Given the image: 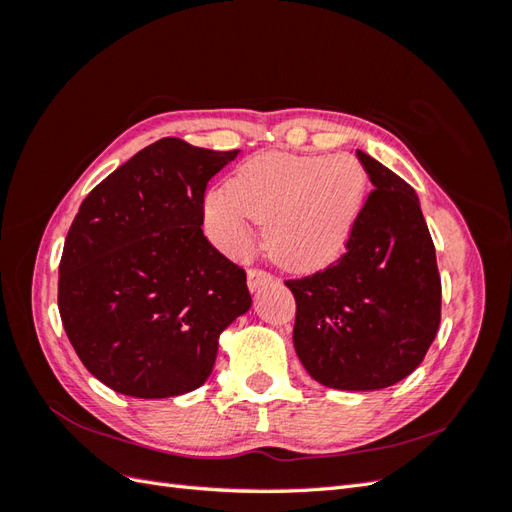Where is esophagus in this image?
I'll return each instance as SVG.
<instances>
[{"label":"esophagus","instance_id":"1","mask_svg":"<svg viewBox=\"0 0 512 512\" xmlns=\"http://www.w3.org/2000/svg\"><path fill=\"white\" fill-rule=\"evenodd\" d=\"M273 280H275V277L271 273H267V271H262V269H250V271H247V286H250L252 292L262 288V286L271 284Z\"/></svg>","mask_w":512,"mask_h":512}]
</instances>
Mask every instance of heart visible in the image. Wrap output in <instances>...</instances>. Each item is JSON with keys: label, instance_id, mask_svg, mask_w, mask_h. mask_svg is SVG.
<instances>
[{"label": "heart", "instance_id": "1", "mask_svg": "<svg viewBox=\"0 0 512 512\" xmlns=\"http://www.w3.org/2000/svg\"><path fill=\"white\" fill-rule=\"evenodd\" d=\"M369 198V175L352 153L301 156L262 151L203 196V224L215 247L243 256L265 224L269 254L292 271H320L342 258Z\"/></svg>", "mask_w": 512, "mask_h": 512}]
</instances>
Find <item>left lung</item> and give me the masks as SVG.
Wrapping results in <instances>:
<instances>
[{"instance_id":"left-lung-1","label":"left lung","mask_w":512,"mask_h":512,"mask_svg":"<svg viewBox=\"0 0 512 512\" xmlns=\"http://www.w3.org/2000/svg\"><path fill=\"white\" fill-rule=\"evenodd\" d=\"M356 156L374 192L348 252L286 286L297 301L292 342L307 374L329 389L376 391L425 359L442 284L416 192L365 151Z\"/></svg>"}]
</instances>
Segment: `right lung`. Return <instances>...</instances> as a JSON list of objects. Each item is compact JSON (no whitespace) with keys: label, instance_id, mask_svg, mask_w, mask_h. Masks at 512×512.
<instances>
[{"label":"right lung","instance_id":"obj_1","mask_svg":"<svg viewBox=\"0 0 512 512\" xmlns=\"http://www.w3.org/2000/svg\"><path fill=\"white\" fill-rule=\"evenodd\" d=\"M239 151L160 138L98 183L59 262V316L108 389L141 399L205 384L220 335L252 307L245 271L203 235V196Z\"/></svg>","mask_w":512,"mask_h":512}]
</instances>
